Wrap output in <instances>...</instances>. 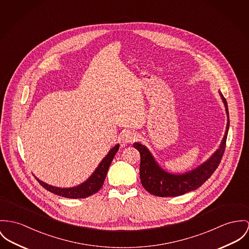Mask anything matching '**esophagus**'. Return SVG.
<instances>
[{
	"label": "esophagus",
	"instance_id": "34e87169",
	"mask_svg": "<svg viewBox=\"0 0 249 249\" xmlns=\"http://www.w3.org/2000/svg\"><path fill=\"white\" fill-rule=\"evenodd\" d=\"M136 137V134L132 131H125L123 132V134L121 135V140L124 144H128V143H132L133 141H134Z\"/></svg>",
	"mask_w": 249,
	"mask_h": 249
}]
</instances>
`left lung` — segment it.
Returning a JSON list of instances; mask_svg holds the SVG:
<instances>
[{
  "label": "left lung",
  "instance_id": "1",
  "mask_svg": "<svg viewBox=\"0 0 249 249\" xmlns=\"http://www.w3.org/2000/svg\"><path fill=\"white\" fill-rule=\"evenodd\" d=\"M226 107L228 116L227 130L219 149L199 167L185 173H171L163 170L155 161L149 149L139 142L134 143V147L140 153V179L141 184L147 192L159 197H176L187 192H192L201 187L218 168L226 149V142L230 129V115L228 102L219 91Z\"/></svg>",
  "mask_w": 249,
  "mask_h": 249
}]
</instances>
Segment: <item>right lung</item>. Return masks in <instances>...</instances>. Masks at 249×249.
<instances>
[{
    "instance_id": "right-lung-1",
    "label": "right lung",
    "mask_w": 249,
    "mask_h": 249,
    "mask_svg": "<svg viewBox=\"0 0 249 249\" xmlns=\"http://www.w3.org/2000/svg\"><path fill=\"white\" fill-rule=\"evenodd\" d=\"M119 149V144H116L114 148H112L107 155L102 159V161L97 166L96 171L92 173V175L80 185L72 188H57L51 185H48L38 178L35 177L38 180L40 186H42L48 192H52L59 196L70 198V199H78V198H86L98 192L105 180L109 167L115 157V153H117Z\"/></svg>"
}]
</instances>
